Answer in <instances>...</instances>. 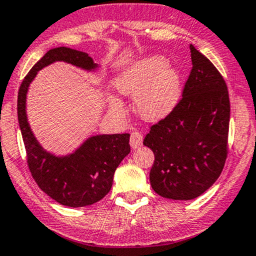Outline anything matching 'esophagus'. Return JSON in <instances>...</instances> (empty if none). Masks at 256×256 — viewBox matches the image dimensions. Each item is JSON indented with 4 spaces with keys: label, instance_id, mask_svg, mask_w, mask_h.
<instances>
[{
    "label": "esophagus",
    "instance_id": "34e87169",
    "mask_svg": "<svg viewBox=\"0 0 256 256\" xmlns=\"http://www.w3.org/2000/svg\"><path fill=\"white\" fill-rule=\"evenodd\" d=\"M143 144V134H140V132H137V131H134L131 134V137H130V145L132 148H137L140 146V145Z\"/></svg>",
    "mask_w": 256,
    "mask_h": 256
}]
</instances>
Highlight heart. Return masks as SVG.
<instances>
[{
	"instance_id": "b5f03b06",
	"label": "heart",
	"mask_w": 256,
	"mask_h": 256,
	"mask_svg": "<svg viewBox=\"0 0 256 256\" xmlns=\"http://www.w3.org/2000/svg\"><path fill=\"white\" fill-rule=\"evenodd\" d=\"M116 87L125 96H137V111L146 120H160L166 117L178 104L182 93L180 70L168 67L162 56H148L132 64L116 80ZM111 106L122 110L117 98L111 99Z\"/></svg>"
}]
</instances>
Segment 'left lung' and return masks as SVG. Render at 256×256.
I'll list each match as a JSON object with an SVG mask.
<instances>
[{"mask_svg": "<svg viewBox=\"0 0 256 256\" xmlns=\"http://www.w3.org/2000/svg\"><path fill=\"white\" fill-rule=\"evenodd\" d=\"M190 52L192 68L182 98L166 118L151 126L143 142L154 154L152 189L171 200H192L206 192L221 174L228 154L227 84L192 44Z\"/></svg>", "mask_w": 256, "mask_h": 256, "instance_id": "1", "label": "left lung"}]
</instances>
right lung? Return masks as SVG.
Segmentation results:
<instances>
[{"label":"right lung","mask_w":256,"mask_h":256,"mask_svg":"<svg viewBox=\"0 0 256 256\" xmlns=\"http://www.w3.org/2000/svg\"><path fill=\"white\" fill-rule=\"evenodd\" d=\"M66 61L85 70L96 64L85 52L68 47L50 50L34 64L22 82L18 96V118L27 154V164L38 188L62 206H90L108 195L113 174L130 152V134L94 136L67 157H56L40 146L27 122L26 96L38 70L54 62Z\"/></svg>","instance_id":"right-lung-1"}]
</instances>
